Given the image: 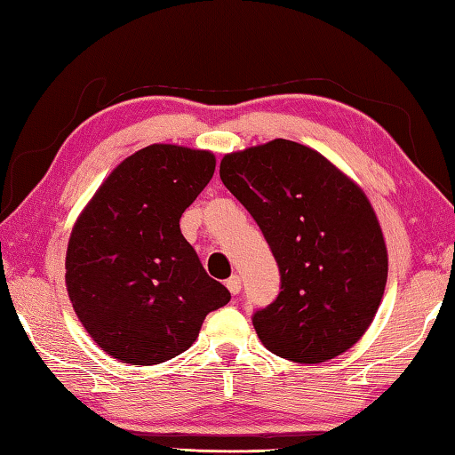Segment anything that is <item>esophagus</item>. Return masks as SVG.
I'll return each mask as SVG.
<instances>
[{
  "label": "esophagus",
  "mask_w": 455,
  "mask_h": 455,
  "mask_svg": "<svg viewBox=\"0 0 455 455\" xmlns=\"http://www.w3.org/2000/svg\"><path fill=\"white\" fill-rule=\"evenodd\" d=\"M241 287H243V284H241V276H238V275H233L227 281V289L233 292V295H238V292H241Z\"/></svg>",
  "instance_id": "esophagus-1"
}]
</instances>
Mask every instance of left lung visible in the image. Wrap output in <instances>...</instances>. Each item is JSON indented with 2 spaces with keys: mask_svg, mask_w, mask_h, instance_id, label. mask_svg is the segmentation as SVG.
<instances>
[{
  "mask_svg": "<svg viewBox=\"0 0 455 455\" xmlns=\"http://www.w3.org/2000/svg\"><path fill=\"white\" fill-rule=\"evenodd\" d=\"M220 180L279 265V295L252 315L265 347L297 363L353 347L387 283V249L365 192L317 150L283 138L227 154Z\"/></svg>",
  "mask_w": 455,
  "mask_h": 455,
  "instance_id": "1",
  "label": "left lung"
}]
</instances>
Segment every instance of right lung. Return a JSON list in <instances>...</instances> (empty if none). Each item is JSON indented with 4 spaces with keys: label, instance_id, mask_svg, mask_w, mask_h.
I'll return each mask as SVG.
<instances>
[{
    "label": "right lung",
    "instance_id": "add662e5",
    "mask_svg": "<svg viewBox=\"0 0 455 455\" xmlns=\"http://www.w3.org/2000/svg\"><path fill=\"white\" fill-rule=\"evenodd\" d=\"M214 154L150 144L114 168L76 220L66 287L108 355L156 365L196 341L230 292L206 275L180 217L211 182Z\"/></svg>",
    "mask_w": 455,
    "mask_h": 455
}]
</instances>
